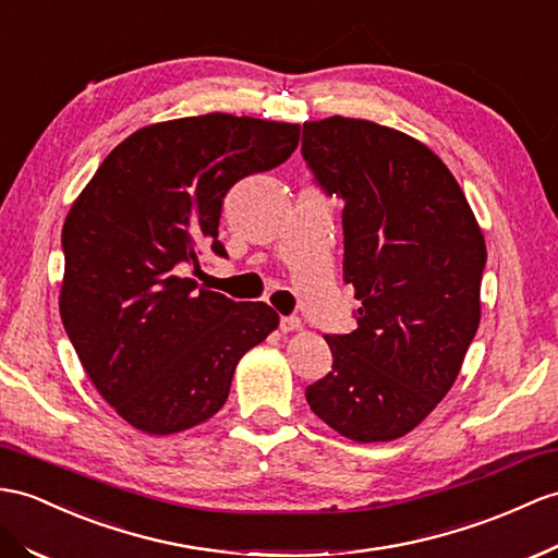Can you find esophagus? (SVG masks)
<instances>
[{"label": "esophagus", "instance_id": "34e87169", "mask_svg": "<svg viewBox=\"0 0 558 558\" xmlns=\"http://www.w3.org/2000/svg\"><path fill=\"white\" fill-rule=\"evenodd\" d=\"M279 329H281L283 333L301 331V329H303V322L298 319V317H281V322H279Z\"/></svg>", "mask_w": 558, "mask_h": 558}]
</instances>
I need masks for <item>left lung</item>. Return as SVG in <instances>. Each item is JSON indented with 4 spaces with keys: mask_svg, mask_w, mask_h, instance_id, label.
<instances>
[{
    "mask_svg": "<svg viewBox=\"0 0 558 558\" xmlns=\"http://www.w3.org/2000/svg\"><path fill=\"white\" fill-rule=\"evenodd\" d=\"M303 158L345 198L343 279L362 303L355 331L324 336L333 369L305 398L343 438L398 440L450 392L478 331L485 236L454 174L400 130L312 120Z\"/></svg>",
    "mask_w": 558,
    "mask_h": 558,
    "instance_id": "left-lung-1",
    "label": "left lung"
}]
</instances>
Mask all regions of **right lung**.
<instances>
[{
	"label": "right lung",
	"instance_id": "obj_1",
	"mask_svg": "<svg viewBox=\"0 0 558 558\" xmlns=\"http://www.w3.org/2000/svg\"><path fill=\"white\" fill-rule=\"evenodd\" d=\"M301 125L208 113L154 122L104 158L63 222L59 310L99 396L148 436L222 410L239 360L279 326L267 303L198 289L184 269L217 241L222 198L281 166Z\"/></svg>",
	"mask_w": 558,
	"mask_h": 558
}]
</instances>
